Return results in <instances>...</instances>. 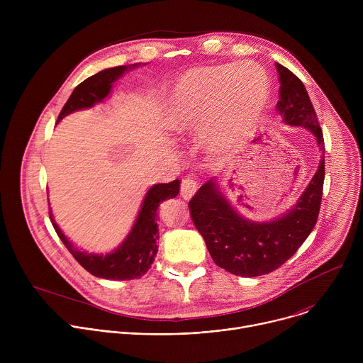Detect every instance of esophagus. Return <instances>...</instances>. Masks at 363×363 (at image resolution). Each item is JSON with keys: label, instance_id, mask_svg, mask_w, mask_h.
<instances>
[{"label": "esophagus", "instance_id": "esophagus-1", "mask_svg": "<svg viewBox=\"0 0 363 363\" xmlns=\"http://www.w3.org/2000/svg\"><path fill=\"white\" fill-rule=\"evenodd\" d=\"M198 189V182L194 178H185L181 184V195L184 199H191Z\"/></svg>", "mask_w": 363, "mask_h": 363}]
</instances>
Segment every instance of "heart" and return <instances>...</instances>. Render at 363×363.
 I'll return each instance as SVG.
<instances>
[{
  "mask_svg": "<svg viewBox=\"0 0 363 363\" xmlns=\"http://www.w3.org/2000/svg\"><path fill=\"white\" fill-rule=\"evenodd\" d=\"M269 97V77L257 65L240 62L192 69L172 84L165 100L164 121L174 130H192L202 126L205 140L211 146H221L250 132L264 112ZM228 106L238 111L250 109L249 123L242 130L234 128L229 122Z\"/></svg>",
  "mask_w": 363,
  "mask_h": 363,
  "instance_id": "obj_1",
  "label": "heart"
}]
</instances>
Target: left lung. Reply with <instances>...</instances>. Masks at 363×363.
I'll return each mask as SVG.
<instances>
[{
	"label": "left lung",
	"mask_w": 363,
	"mask_h": 363,
	"mask_svg": "<svg viewBox=\"0 0 363 363\" xmlns=\"http://www.w3.org/2000/svg\"><path fill=\"white\" fill-rule=\"evenodd\" d=\"M280 79L277 111L287 125L307 128L322 150L319 169L294 205L270 223H252L235 213L216 182L203 184L188 206L194 225L205 240L217 266L241 277L274 272L298 250L316 225L325 181V140L315 108L303 82L276 63Z\"/></svg>",
	"instance_id": "obj_1"
}]
</instances>
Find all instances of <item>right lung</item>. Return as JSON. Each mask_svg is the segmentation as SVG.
<instances>
[{
  "instance_id": "right-lung-1",
  "label": "right lung",
  "mask_w": 363,
  "mask_h": 363,
  "mask_svg": "<svg viewBox=\"0 0 363 363\" xmlns=\"http://www.w3.org/2000/svg\"><path fill=\"white\" fill-rule=\"evenodd\" d=\"M138 66H140V63L106 69L82 82L66 101L57 122L74 111L90 108L94 103L101 101L111 93L113 82H116L125 72ZM178 192L179 179H175L169 184L153 185L143 199L142 208L132 231L118 250L106 255L87 254L77 250L55 223L51 211H48V216L59 238L84 270L100 279L132 280L142 277L153 263L155 255L158 252V208L161 202L169 198H175Z\"/></svg>"
}]
</instances>
